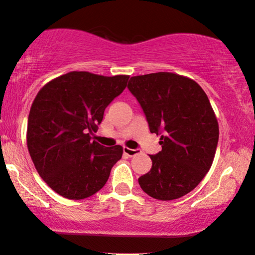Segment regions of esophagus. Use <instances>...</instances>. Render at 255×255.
Listing matches in <instances>:
<instances>
[{
	"mask_svg": "<svg viewBox=\"0 0 255 255\" xmlns=\"http://www.w3.org/2000/svg\"><path fill=\"white\" fill-rule=\"evenodd\" d=\"M123 152H124V154H127L128 156H134V155H137V154H139V153H140V149H138V148L132 149V148H128V147H124Z\"/></svg>",
	"mask_w": 255,
	"mask_h": 255,
	"instance_id": "obj_1",
	"label": "esophagus"
}]
</instances>
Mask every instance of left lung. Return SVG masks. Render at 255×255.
Returning <instances> with one entry per match:
<instances>
[{
	"label": "left lung",
	"mask_w": 255,
	"mask_h": 255,
	"mask_svg": "<svg viewBox=\"0 0 255 255\" xmlns=\"http://www.w3.org/2000/svg\"><path fill=\"white\" fill-rule=\"evenodd\" d=\"M128 88L162 147L149 155L152 168L138 179L141 189L160 201L184 196L209 172L218 144V122L207 94L194 80L168 72L132 76Z\"/></svg>",
	"instance_id": "obj_1"
}]
</instances>
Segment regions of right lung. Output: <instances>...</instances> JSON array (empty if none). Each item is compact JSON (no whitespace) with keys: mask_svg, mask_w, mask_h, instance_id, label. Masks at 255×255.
<instances>
[{"mask_svg":"<svg viewBox=\"0 0 255 255\" xmlns=\"http://www.w3.org/2000/svg\"><path fill=\"white\" fill-rule=\"evenodd\" d=\"M128 80L69 72L37 94L27 118V149L41 179L62 197L82 200L97 193L122 158V146L106 147L92 134Z\"/></svg>","mask_w":255,"mask_h":255,"instance_id":"right-lung-1","label":"right lung"}]
</instances>
